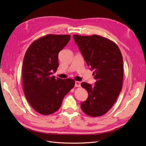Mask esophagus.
I'll return each mask as SVG.
<instances>
[{
  "label": "esophagus",
  "mask_w": 146,
  "mask_h": 146,
  "mask_svg": "<svg viewBox=\"0 0 146 146\" xmlns=\"http://www.w3.org/2000/svg\"><path fill=\"white\" fill-rule=\"evenodd\" d=\"M75 86H76V87H80V82L76 81V82H75Z\"/></svg>",
  "instance_id": "esophagus-1"
}]
</instances>
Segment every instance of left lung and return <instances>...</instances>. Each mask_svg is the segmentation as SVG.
Returning <instances> with one entry per match:
<instances>
[{
  "label": "left lung",
  "mask_w": 146,
  "mask_h": 146,
  "mask_svg": "<svg viewBox=\"0 0 146 146\" xmlns=\"http://www.w3.org/2000/svg\"><path fill=\"white\" fill-rule=\"evenodd\" d=\"M74 41L96 80L95 85L82 82L88 93L82 111L91 117L104 115L116 101L122 88L123 69L121 52L116 43L97 35H74Z\"/></svg>",
  "instance_id": "obj_1"
}]
</instances>
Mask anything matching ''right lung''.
<instances>
[{"label": "right lung", "mask_w": 146, "mask_h": 146, "mask_svg": "<svg viewBox=\"0 0 146 146\" xmlns=\"http://www.w3.org/2000/svg\"><path fill=\"white\" fill-rule=\"evenodd\" d=\"M70 35H47L34 41L23 61V85L26 99L32 107L43 115L58 111L64 97L75 85L71 78H55L58 53L69 42Z\"/></svg>", "instance_id": "obj_1"}]
</instances>
